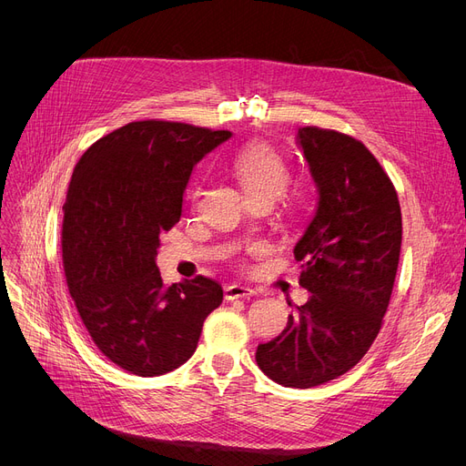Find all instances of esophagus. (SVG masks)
<instances>
[{
  "label": "esophagus",
  "instance_id": "1",
  "mask_svg": "<svg viewBox=\"0 0 466 466\" xmlns=\"http://www.w3.org/2000/svg\"><path fill=\"white\" fill-rule=\"evenodd\" d=\"M257 295V290L248 287V285H238L232 283L228 287H225V299L227 300H238V299H251Z\"/></svg>",
  "mask_w": 466,
  "mask_h": 466
}]
</instances>
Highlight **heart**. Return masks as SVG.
Returning a JSON list of instances; mask_svg holds the SVG:
<instances>
[{
    "label": "heart",
    "mask_w": 466,
    "mask_h": 466,
    "mask_svg": "<svg viewBox=\"0 0 466 466\" xmlns=\"http://www.w3.org/2000/svg\"><path fill=\"white\" fill-rule=\"evenodd\" d=\"M228 167L249 202L264 200L274 204L290 179L285 158L268 143L246 145L234 155Z\"/></svg>",
    "instance_id": "obj_1"
}]
</instances>
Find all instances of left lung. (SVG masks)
Listing matches in <instances>:
<instances>
[{"label": "left lung", "instance_id": "left-lung-1", "mask_svg": "<svg viewBox=\"0 0 466 466\" xmlns=\"http://www.w3.org/2000/svg\"><path fill=\"white\" fill-rule=\"evenodd\" d=\"M297 143L317 187L295 246L311 297L257 348V364L283 387L308 389L351 370L376 339L397 278L402 215L393 183L360 141L306 127Z\"/></svg>", "mask_w": 466, "mask_h": 466}]
</instances>
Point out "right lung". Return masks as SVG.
<instances>
[{"label": "right lung", "instance_id": "1", "mask_svg": "<svg viewBox=\"0 0 466 466\" xmlns=\"http://www.w3.org/2000/svg\"><path fill=\"white\" fill-rule=\"evenodd\" d=\"M232 134L137 120L90 145L64 204L69 295L96 348L122 370L162 376L187 362L223 289L198 276L166 287L160 234L179 223L192 167Z\"/></svg>", "mask_w": 466, "mask_h": 466}]
</instances>
